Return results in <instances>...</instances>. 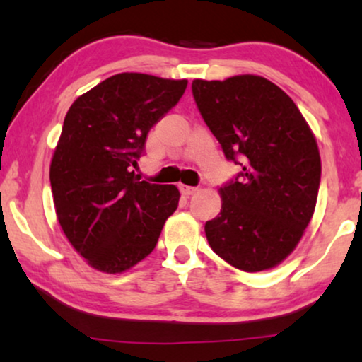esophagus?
I'll return each instance as SVG.
<instances>
[{
	"instance_id": "esophagus-1",
	"label": "esophagus",
	"mask_w": 362,
	"mask_h": 362,
	"mask_svg": "<svg viewBox=\"0 0 362 362\" xmlns=\"http://www.w3.org/2000/svg\"><path fill=\"white\" fill-rule=\"evenodd\" d=\"M179 188H180V192H182V194H185V197H190V194H193L194 192L198 190L197 187H190V185H183V183H180L179 185Z\"/></svg>"
}]
</instances>
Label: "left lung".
<instances>
[{"label":"left lung","mask_w":362,"mask_h":362,"mask_svg":"<svg viewBox=\"0 0 362 362\" xmlns=\"http://www.w3.org/2000/svg\"><path fill=\"white\" fill-rule=\"evenodd\" d=\"M192 90L226 158L242 165L219 190L222 209L204 226L208 243L240 271L279 266L300 243L317 202L320 154L313 130L293 100L264 77L194 78Z\"/></svg>","instance_id":"1"}]
</instances>
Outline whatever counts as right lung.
<instances>
[{
    "label": "right lung",
    "instance_id": "1",
    "mask_svg": "<svg viewBox=\"0 0 362 362\" xmlns=\"http://www.w3.org/2000/svg\"><path fill=\"white\" fill-rule=\"evenodd\" d=\"M188 80L122 72L80 95L66 114L49 165L57 221L96 271L120 274L151 253L177 209L175 185L135 175L146 135Z\"/></svg>",
    "mask_w": 362,
    "mask_h": 362
}]
</instances>
